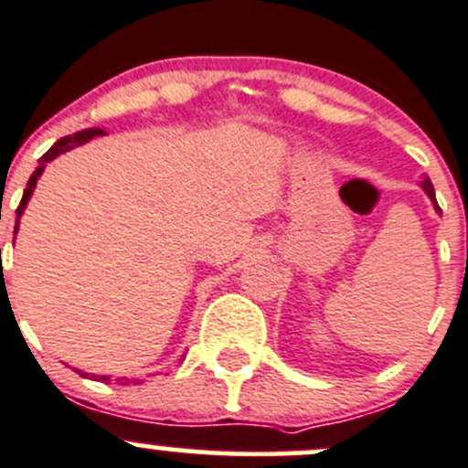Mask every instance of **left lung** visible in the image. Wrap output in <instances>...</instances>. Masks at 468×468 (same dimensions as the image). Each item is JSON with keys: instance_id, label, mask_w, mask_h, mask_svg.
Returning <instances> with one entry per match:
<instances>
[{"instance_id": "1", "label": "left lung", "mask_w": 468, "mask_h": 468, "mask_svg": "<svg viewBox=\"0 0 468 468\" xmlns=\"http://www.w3.org/2000/svg\"><path fill=\"white\" fill-rule=\"evenodd\" d=\"M421 188H424V193L429 195V199L432 201V208H435L437 213H441L440 206H437V199H435V188H432V184H431L429 176H424V181H421Z\"/></svg>"}]
</instances>
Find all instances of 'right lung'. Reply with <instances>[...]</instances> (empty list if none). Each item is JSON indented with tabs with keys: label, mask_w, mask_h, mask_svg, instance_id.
<instances>
[{
	"label": "right lung",
	"mask_w": 468,
	"mask_h": 468,
	"mask_svg": "<svg viewBox=\"0 0 468 468\" xmlns=\"http://www.w3.org/2000/svg\"><path fill=\"white\" fill-rule=\"evenodd\" d=\"M105 134V130H101V127H90V130H80V132H76V134H71V136H65V139H60V141H56V144L51 145V150L47 152V154L42 156V159H39V165L36 168V172H33L31 175V179H28V184H27V190H24V195H22V201H19V206H17V219H15V233H17L19 230V218H22L24 215V210H27V204H28V199H31V195H33V190H36V186H37V179H39V175H42L44 172V165L48 164V161H53L56 159L58 154H65V152H69V150H73V147H78V145H85L87 141H91L93 136H102ZM15 242V239H13ZM76 372H80L82 377H85V372L82 370H76ZM91 378H96V381H110L112 377H101V375H91ZM118 383H130V378H116ZM139 383V381H136Z\"/></svg>",
	"instance_id": "1"
}]
</instances>
